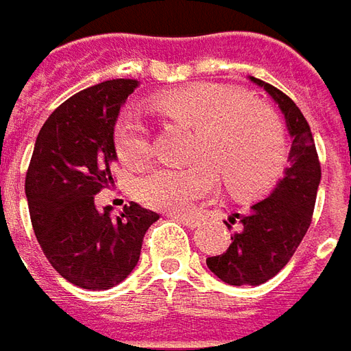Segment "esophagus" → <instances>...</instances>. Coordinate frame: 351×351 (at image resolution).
<instances>
[{"instance_id": "1", "label": "esophagus", "mask_w": 351, "mask_h": 351, "mask_svg": "<svg viewBox=\"0 0 351 351\" xmlns=\"http://www.w3.org/2000/svg\"><path fill=\"white\" fill-rule=\"evenodd\" d=\"M171 219H176L178 223L185 224L187 228H195L197 224H199V221H197L195 217H189V215H169Z\"/></svg>"}]
</instances>
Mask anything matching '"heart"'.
I'll list each match as a JSON object with an SVG mask.
<instances>
[{
	"mask_svg": "<svg viewBox=\"0 0 351 351\" xmlns=\"http://www.w3.org/2000/svg\"><path fill=\"white\" fill-rule=\"evenodd\" d=\"M156 111L193 128L191 162L185 168L144 171L134 197L144 207L183 213L217 183L236 199H252L271 189L287 166V134L276 111L248 93L221 84H189L154 95ZM115 154L125 166H141L150 156V134L141 117L125 111L113 130Z\"/></svg>",
	"mask_w": 351,
	"mask_h": 351,
	"instance_id": "obj_1",
	"label": "heart"
}]
</instances>
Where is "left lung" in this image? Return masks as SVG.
I'll list each match as a JSON object with an SVG mask.
<instances>
[{
	"instance_id": "8db88e82",
	"label": "left lung",
	"mask_w": 351,
	"mask_h": 351,
	"mask_svg": "<svg viewBox=\"0 0 351 351\" xmlns=\"http://www.w3.org/2000/svg\"><path fill=\"white\" fill-rule=\"evenodd\" d=\"M262 86L285 115L291 138V166L274 193L252 205L248 215H236L240 228L221 256L207 258L209 269L228 285H262L277 276L306 234L317 203L320 162L311 127L295 101L281 89L250 77ZM230 219V224L236 223ZM226 223L228 228H232Z\"/></svg>"
}]
</instances>
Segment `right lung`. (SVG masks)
Here are the masks:
<instances>
[{
	"instance_id": "add662e5",
	"label": "right lung",
	"mask_w": 351,
	"mask_h": 351,
	"mask_svg": "<svg viewBox=\"0 0 351 351\" xmlns=\"http://www.w3.org/2000/svg\"><path fill=\"white\" fill-rule=\"evenodd\" d=\"M136 80H109L62 103L34 142L25 178L31 223L50 265L82 289L119 285L141 258L142 240L160 219L125 205L113 219L95 195L113 183V127Z\"/></svg>"
}]
</instances>
